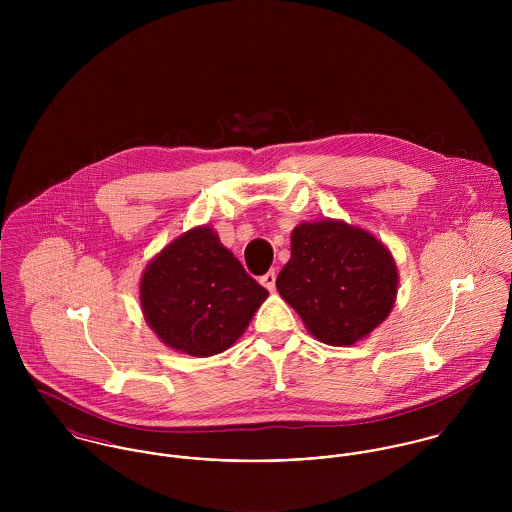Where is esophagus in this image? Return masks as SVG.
Here are the masks:
<instances>
[{
    "label": "esophagus",
    "mask_w": 512,
    "mask_h": 512,
    "mask_svg": "<svg viewBox=\"0 0 512 512\" xmlns=\"http://www.w3.org/2000/svg\"><path fill=\"white\" fill-rule=\"evenodd\" d=\"M260 282H262V286H264L266 290L274 292V290H276V270L266 272V274L260 278Z\"/></svg>",
    "instance_id": "34e87169"
}]
</instances>
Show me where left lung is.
<instances>
[{
	"mask_svg": "<svg viewBox=\"0 0 512 512\" xmlns=\"http://www.w3.org/2000/svg\"><path fill=\"white\" fill-rule=\"evenodd\" d=\"M276 288L321 343L349 347L392 311L398 270L388 248L343 220L301 222Z\"/></svg>",
	"mask_w": 512,
	"mask_h": 512,
	"instance_id": "1",
	"label": "left lung"
}]
</instances>
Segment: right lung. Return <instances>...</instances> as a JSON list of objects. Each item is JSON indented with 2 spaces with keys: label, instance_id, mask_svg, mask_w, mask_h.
Listing matches in <instances>:
<instances>
[{
  "label": "right lung",
  "instance_id": "right-lung-1",
  "mask_svg": "<svg viewBox=\"0 0 512 512\" xmlns=\"http://www.w3.org/2000/svg\"><path fill=\"white\" fill-rule=\"evenodd\" d=\"M266 297L211 226L191 228L165 246L140 284L147 325L167 347L191 357L232 347Z\"/></svg>",
  "mask_w": 512,
  "mask_h": 512
}]
</instances>
